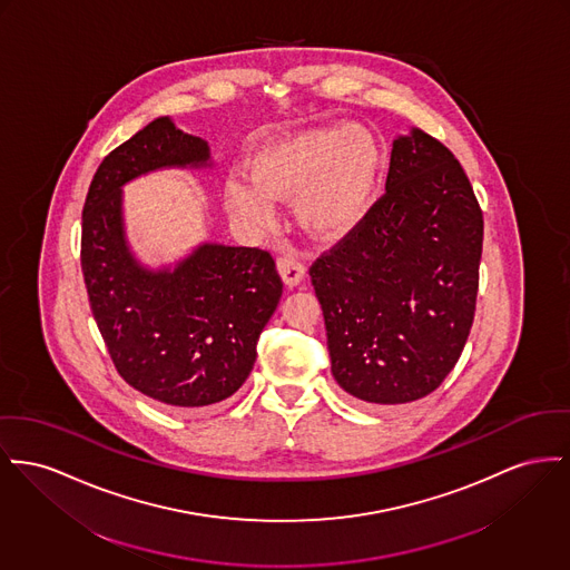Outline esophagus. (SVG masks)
<instances>
[{"mask_svg": "<svg viewBox=\"0 0 570 570\" xmlns=\"http://www.w3.org/2000/svg\"><path fill=\"white\" fill-rule=\"evenodd\" d=\"M277 271L286 286H297L305 275V265H303L302 258L295 254H282L277 258Z\"/></svg>", "mask_w": 570, "mask_h": 570, "instance_id": "1", "label": "esophagus"}]
</instances>
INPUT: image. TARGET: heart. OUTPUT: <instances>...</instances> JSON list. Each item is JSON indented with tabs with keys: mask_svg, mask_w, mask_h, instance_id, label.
<instances>
[{
	"mask_svg": "<svg viewBox=\"0 0 570 570\" xmlns=\"http://www.w3.org/2000/svg\"><path fill=\"white\" fill-rule=\"evenodd\" d=\"M381 166L379 139L366 127H318L261 146L249 180L233 178L226 198L236 217L263 226L268 198L295 196V215L309 235L340 238L366 217Z\"/></svg>",
	"mask_w": 570,
	"mask_h": 570,
	"instance_id": "heart-1",
	"label": "heart"
}]
</instances>
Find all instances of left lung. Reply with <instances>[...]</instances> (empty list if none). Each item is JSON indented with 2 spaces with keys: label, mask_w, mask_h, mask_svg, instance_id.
Segmentation results:
<instances>
[{
  "label": "left lung",
  "mask_w": 570,
  "mask_h": 570,
  "mask_svg": "<svg viewBox=\"0 0 570 570\" xmlns=\"http://www.w3.org/2000/svg\"><path fill=\"white\" fill-rule=\"evenodd\" d=\"M482 235L454 155L417 129L399 137L385 194L309 267L344 392L372 404L435 392L468 342Z\"/></svg>",
  "instance_id": "8db88e82"
}]
</instances>
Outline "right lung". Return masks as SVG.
Here are the masks:
<instances>
[{
  "instance_id": "1",
  "label": "right lung",
  "mask_w": 570,
  "mask_h": 570,
  "mask_svg": "<svg viewBox=\"0 0 570 570\" xmlns=\"http://www.w3.org/2000/svg\"><path fill=\"white\" fill-rule=\"evenodd\" d=\"M206 161V141L157 118L102 159L81 215V271L109 357L137 392L176 409L235 394L282 297L275 261L261 247L206 243L157 273L129 254L120 187L150 169Z\"/></svg>"
}]
</instances>
